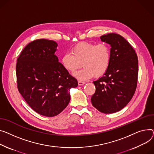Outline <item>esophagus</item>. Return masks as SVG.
<instances>
[{
	"mask_svg": "<svg viewBox=\"0 0 154 154\" xmlns=\"http://www.w3.org/2000/svg\"><path fill=\"white\" fill-rule=\"evenodd\" d=\"M85 84V82H82V81H80V80H79L78 81V84L79 85H83Z\"/></svg>",
	"mask_w": 154,
	"mask_h": 154,
	"instance_id": "esophagus-1",
	"label": "esophagus"
}]
</instances>
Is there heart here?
Returning a JSON list of instances; mask_svg holds the SVG:
<instances>
[{
    "label": "heart",
    "mask_w": 154,
    "mask_h": 154,
    "mask_svg": "<svg viewBox=\"0 0 154 154\" xmlns=\"http://www.w3.org/2000/svg\"><path fill=\"white\" fill-rule=\"evenodd\" d=\"M64 54L61 58L64 68L74 72L82 65L84 68L74 75L79 80H86L103 75L109 68L111 60V48L107 44L80 43Z\"/></svg>",
    "instance_id": "obj_1"
}]
</instances>
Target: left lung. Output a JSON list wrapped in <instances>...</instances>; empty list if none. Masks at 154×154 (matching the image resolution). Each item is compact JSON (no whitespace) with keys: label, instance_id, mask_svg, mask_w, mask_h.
I'll return each instance as SVG.
<instances>
[{"label":"left lung","instance_id":"1","mask_svg":"<svg viewBox=\"0 0 154 154\" xmlns=\"http://www.w3.org/2000/svg\"><path fill=\"white\" fill-rule=\"evenodd\" d=\"M111 46V60L103 76L94 81L92 105L103 113H113L125 108L134 95L138 77L137 56L122 36L108 33L100 37Z\"/></svg>","mask_w":154,"mask_h":154}]
</instances>
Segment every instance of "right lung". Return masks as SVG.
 Returning a JSON list of instances; mask_svg holds the SVG:
<instances>
[{
  "label": "right lung",
  "mask_w": 154,
  "mask_h": 154,
  "mask_svg": "<svg viewBox=\"0 0 154 154\" xmlns=\"http://www.w3.org/2000/svg\"><path fill=\"white\" fill-rule=\"evenodd\" d=\"M57 44L39 39L29 43L17 59V87L28 105L48 117L59 115L68 105L70 89L78 85L55 55Z\"/></svg>",
  "instance_id": "obj_1"
}]
</instances>
